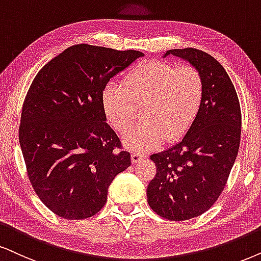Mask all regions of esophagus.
<instances>
[{
    "label": "esophagus",
    "instance_id": "1",
    "mask_svg": "<svg viewBox=\"0 0 261 261\" xmlns=\"http://www.w3.org/2000/svg\"><path fill=\"white\" fill-rule=\"evenodd\" d=\"M146 158V155L143 153H140V151H133L131 153V161H133V164H137L140 163L142 159H144Z\"/></svg>",
    "mask_w": 261,
    "mask_h": 261
}]
</instances>
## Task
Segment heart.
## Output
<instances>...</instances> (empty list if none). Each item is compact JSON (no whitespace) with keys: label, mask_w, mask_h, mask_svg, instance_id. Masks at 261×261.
I'll return each instance as SVG.
<instances>
[{"label":"heart","mask_w":261,"mask_h":261,"mask_svg":"<svg viewBox=\"0 0 261 261\" xmlns=\"http://www.w3.org/2000/svg\"><path fill=\"white\" fill-rule=\"evenodd\" d=\"M123 84L105 85L102 111L112 127L125 134L135 123L136 108L142 107L143 123L124 138L126 147L135 150H151L165 140H180L195 121L203 101L202 75L189 65L146 61L128 71Z\"/></svg>","instance_id":"b5f03b06"}]
</instances>
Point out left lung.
I'll return each instance as SVG.
<instances>
[{
    "label": "left lung",
    "mask_w": 261,
    "mask_h": 261,
    "mask_svg": "<svg viewBox=\"0 0 261 261\" xmlns=\"http://www.w3.org/2000/svg\"><path fill=\"white\" fill-rule=\"evenodd\" d=\"M203 79V101L194 124L176 146L150 155L156 174L147 188L150 208L165 219L183 222L208 211L225 188L239 153L241 108L224 67L195 48L171 49Z\"/></svg>",
    "instance_id": "left-lung-1"
}]
</instances>
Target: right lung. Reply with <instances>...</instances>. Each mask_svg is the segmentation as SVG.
Returning a JSON list of instances; mask_svg holds the SVG:
<instances>
[{
  "label": "right lung",
  "mask_w": 261,
  "mask_h": 261,
  "mask_svg": "<svg viewBox=\"0 0 261 261\" xmlns=\"http://www.w3.org/2000/svg\"><path fill=\"white\" fill-rule=\"evenodd\" d=\"M90 44L67 48L36 75L22 105L19 142L39 200L65 219H85L131 165L101 105L112 77L143 57Z\"/></svg>",
  "instance_id": "right-lung-1"
}]
</instances>
